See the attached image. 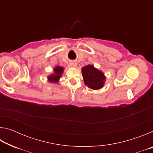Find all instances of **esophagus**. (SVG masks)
Listing matches in <instances>:
<instances>
[{"instance_id": "1", "label": "esophagus", "mask_w": 153, "mask_h": 153, "mask_svg": "<svg viewBox=\"0 0 153 153\" xmlns=\"http://www.w3.org/2000/svg\"><path fill=\"white\" fill-rule=\"evenodd\" d=\"M69 65H70L72 66V67H76L77 65V63L75 61H71L70 63H69Z\"/></svg>"}]
</instances>
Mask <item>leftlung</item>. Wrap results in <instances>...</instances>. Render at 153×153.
Instances as JSON below:
<instances>
[{
    "label": "left lung",
    "mask_w": 153,
    "mask_h": 153,
    "mask_svg": "<svg viewBox=\"0 0 153 153\" xmlns=\"http://www.w3.org/2000/svg\"><path fill=\"white\" fill-rule=\"evenodd\" d=\"M82 74L85 84L90 88L98 90L103 87L106 79L104 74L93 65H89L82 67Z\"/></svg>",
    "instance_id": "left-lung-1"
}]
</instances>
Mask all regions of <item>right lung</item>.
I'll list each match as a JSON object with an SVG mask.
<instances>
[{
	"mask_svg": "<svg viewBox=\"0 0 153 153\" xmlns=\"http://www.w3.org/2000/svg\"><path fill=\"white\" fill-rule=\"evenodd\" d=\"M54 71H55V73L51 75V76H49L48 79L50 82L56 83L58 82L59 79H60V77H61L62 74H63V67L59 66L56 67L54 68Z\"/></svg>",
	"mask_w": 153,
	"mask_h": 153,
	"instance_id": "1",
	"label": "right lung"
}]
</instances>
